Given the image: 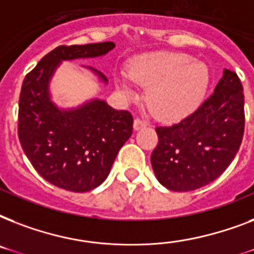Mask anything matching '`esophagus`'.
Wrapping results in <instances>:
<instances>
[{"label": "esophagus", "instance_id": "esophagus-1", "mask_svg": "<svg viewBox=\"0 0 254 254\" xmlns=\"http://www.w3.org/2000/svg\"><path fill=\"white\" fill-rule=\"evenodd\" d=\"M147 125V123L145 120H141V119H135L134 120V129L135 130H138L141 127H145Z\"/></svg>", "mask_w": 254, "mask_h": 254}]
</instances>
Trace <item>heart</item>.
<instances>
[{"label": "heart", "mask_w": 254, "mask_h": 254, "mask_svg": "<svg viewBox=\"0 0 254 254\" xmlns=\"http://www.w3.org/2000/svg\"><path fill=\"white\" fill-rule=\"evenodd\" d=\"M129 75L133 81L149 87V105L165 120L182 119L196 109L209 84L207 65L181 53L142 57L131 65ZM116 81L125 95L134 96L129 79L119 77Z\"/></svg>", "instance_id": "b5f03b06"}]
</instances>
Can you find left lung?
Wrapping results in <instances>:
<instances>
[{
  "label": "left lung",
  "mask_w": 254,
  "mask_h": 254,
  "mask_svg": "<svg viewBox=\"0 0 254 254\" xmlns=\"http://www.w3.org/2000/svg\"><path fill=\"white\" fill-rule=\"evenodd\" d=\"M245 127L244 93L236 72L224 69L215 92L179 123L157 127L151 166L171 191H192L224 173L240 149Z\"/></svg>",
  "instance_id": "1"
}]
</instances>
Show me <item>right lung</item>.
I'll return each instance as SVG.
<instances>
[{"label":"right lung","mask_w":254,"mask_h":254,"mask_svg":"<svg viewBox=\"0 0 254 254\" xmlns=\"http://www.w3.org/2000/svg\"><path fill=\"white\" fill-rule=\"evenodd\" d=\"M113 47V42L58 46L22 83L18 105L22 149L42 178L72 192L91 191L107 179L116 155L133 133V116L101 100L62 112L51 103L47 84L61 61L100 57Z\"/></svg>","instance_id":"obj_1"}]
</instances>
